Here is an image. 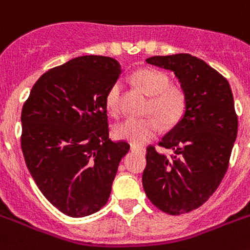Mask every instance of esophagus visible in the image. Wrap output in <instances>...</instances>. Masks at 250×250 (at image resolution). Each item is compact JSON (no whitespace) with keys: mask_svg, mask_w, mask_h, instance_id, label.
I'll return each mask as SVG.
<instances>
[{"mask_svg":"<svg viewBox=\"0 0 250 250\" xmlns=\"http://www.w3.org/2000/svg\"><path fill=\"white\" fill-rule=\"evenodd\" d=\"M131 150L132 151H136V153H141V154H145L146 149L144 146H139V145H131Z\"/></svg>","mask_w":250,"mask_h":250,"instance_id":"esophagus-1","label":"esophagus"}]
</instances>
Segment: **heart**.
Listing matches in <instances>:
<instances>
[{"label": "heart", "instance_id": "1", "mask_svg": "<svg viewBox=\"0 0 250 250\" xmlns=\"http://www.w3.org/2000/svg\"><path fill=\"white\" fill-rule=\"evenodd\" d=\"M140 90L151 96L149 113H154L164 125H174L184 114L185 95L178 87L169 86V79L164 73L155 69H141L132 77ZM122 84L115 82L105 95V106L110 114L119 110ZM159 121L154 117L147 118H128L115 127V136L133 145H143L158 135Z\"/></svg>", "mask_w": 250, "mask_h": 250}]
</instances>
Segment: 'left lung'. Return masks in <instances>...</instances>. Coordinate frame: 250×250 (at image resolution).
I'll use <instances>...</instances> for the list:
<instances>
[{"label": "left lung", "instance_id": "obj_1", "mask_svg": "<svg viewBox=\"0 0 250 250\" xmlns=\"http://www.w3.org/2000/svg\"><path fill=\"white\" fill-rule=\"evenodd\" d=\"M147 64L174 73L185 95V113L159 146L147 147L143 186L160 210L178 216L203 206L220 186L237 135L234 96L227 79L188 54L153 56Z\"/></svg>", "mask_w": 250, "mask_h": 250}]
</instances>
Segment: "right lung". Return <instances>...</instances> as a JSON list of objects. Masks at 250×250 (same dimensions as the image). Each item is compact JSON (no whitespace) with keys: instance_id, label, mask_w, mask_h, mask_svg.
Masks as SVG:
<instances>
[{"instance_id":"add662e5","label":"right lung","mask_w":250,"mask_h":250,"mask_svg":"<svg viewBox=\"0 0 250 250\" xmlns=\"http://www.w3.org/2000/svg\"><path fill=\"white\" fill-rule=\"evenodd\" d=\"M122 69L115 59L86 55L50 69L21 110V150L44 198L70 217L106 204L125 141L109 139L105 95Z\"/></svg>"}]
</instances>
